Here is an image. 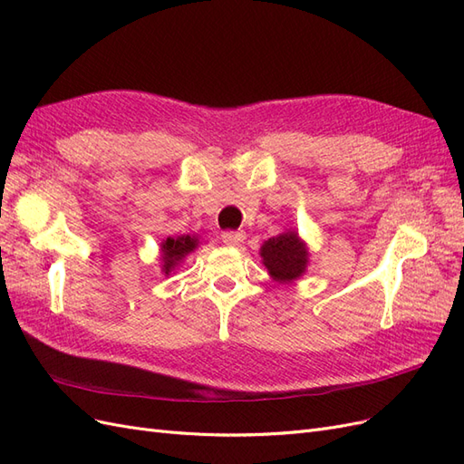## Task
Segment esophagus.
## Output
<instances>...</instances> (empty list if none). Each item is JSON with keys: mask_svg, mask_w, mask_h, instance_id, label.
Masks as SVG:
<instances>
[{"mask_svg": "<svg viewBox=\"0 0 464 464\" xmlns=\"http://www.w3.org/2000/svg\"><path fill=\"white\" fill-rule=\"evenodd\" d=\"M246 240V234L244 232H224L222 234V242L230 246V247H237L242 246Z\"/></svg>", "mask_w": 464, "mask_h": 464, "instance_id": "1", "label": "esophagus"}]
</instances>
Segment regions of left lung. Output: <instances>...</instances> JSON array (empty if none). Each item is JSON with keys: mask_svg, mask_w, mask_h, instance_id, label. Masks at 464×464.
<instances>
[{"mask_svg": "<svg viewBox=\"0 0 464 464\" xmlns=\"http://www.w3.org/2000/svg\"><path fill=\"white\" fill-rule=\"evenodd\" d=\"M261 263L266 273L280 285H292L294 280L305 275L310 263V249L296 230H285L283 234L265 240L261 249Z\"/></svg>", "mask_w": 464, "mask_h": 464, "instance_id": "obj_1", "label": "left lung"}]
</instances>
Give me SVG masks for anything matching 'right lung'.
<instances>
[{"label":"right lung","instance_id":"1","mask_svg":"<svg viewBox=\"0 0 464 464\" xmlns=\"http://www.w3.org/2000/svg\"><path fill=\"white\" fill-rule=\"evenodd\" d=\"M199 247V237L181 234V236H168L160 244V271L170 275L176 266L184 263V259Z\"/></svg>","mask_w":464,"mask_h":464}]
</instances>
